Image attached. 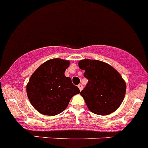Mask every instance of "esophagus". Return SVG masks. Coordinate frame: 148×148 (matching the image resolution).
Instances as JSON below:
<instances>
[{
    "instance_id": "obj_1",
    "label": "esophagus",
    "mask_w": 148,
    "mask_h": 148,
    "mask_svg": "<svg viewBox=\"0 0 148 148\" xmlns=\"http://www.w3.org/2000/svg\"><path fill=\"white\" fill-rule=\"evenodd\" d=\"M78 88L79 89V90L81 91L82 90V88H83V86H82V84H79V85H78Z\"/></svg>"
}]
</instances>
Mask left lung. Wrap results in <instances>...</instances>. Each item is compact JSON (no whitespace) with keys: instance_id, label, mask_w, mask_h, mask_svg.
Masks as SVG:
<instances>
[{"instance_id":"left-lung-1","label":"left lung","mask_w":148,"mask_h":148,"mask_svg":"<svg viewBox=\"0 0 148 148\" xmlns=\"http://www.w3.org/2000/svg\"><path fill=\"white\" fill-rule=\"evenodd\" d=\"M88 79L85 88L80 92L90 111L107 115L121 106L125 94L126 85L121 74L109 64L99 60L85 59L79 62Z\"/></svg>"}]
</instances>
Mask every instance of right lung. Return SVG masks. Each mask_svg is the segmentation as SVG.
Returning a JSON list of instances; mask_svg holds the SVG:
<instances>
[{
	"mask_svg": "<svg viewBox=\"0 0 148 148\" xmlns=\"http://www.w3.org/2000/svg\"><path fill=\"white\" fill-rule=\"evenodd\" d=\"M69 60L52 59L41 64L27 85V94L33 107L41 114L53 116L63 112L73 96L79 93L70 77L65 76Z\"/></svg>",
	"mask_w": 148,
	"mask_h": 148,
	"instance_id": "obj_1",
	"label": "right lung"
}]
</instances>
